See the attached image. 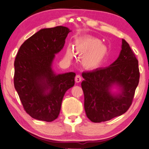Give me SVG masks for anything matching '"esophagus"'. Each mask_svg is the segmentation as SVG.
I'll return each mask as SVG.
<instances>
[{
	"label": "esophagus",
	"instance_id": "esophagus-1",
	"mask_svg": "<svg viewBox=\"0 0 149 149\" xmlns=\"http://www.w3.org/2000/svg\"><path fill=\"white\" fill-rule=\"evenodd\" d=\"M81 79H82V78H81L80 75L78 74L75 77V81H76V83H80L81 81Z\"/></svg>",
	"mask_w": 149,
	"mask_h": 149
}]
</instances>
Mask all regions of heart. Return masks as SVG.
Wrapping results in <instances>:
<instances>
[{
  "label": "heart",
  "instance_id": "b5f03b06",
  "mask_svg": "<svg viewBox=\"0 0 149 149\" xmlns=\"http://www.w3.org/2000/svg\"><path fill=\"white\" fill-rule=\"evenodd\" d=\"M75 50L79 56H83L82 65L88 70H95L100 68L107 58L108 49L102 44L98 38L85 36L75 42ZM66 58L70 61L74 57V52L70 47L66 51Z\"/></svg>",
  "mask_w": 149,
  "mask_h": 149
}]
</instances>
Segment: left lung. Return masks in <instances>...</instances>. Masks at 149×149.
Listing matches in <instances>:
<instances>
[{
	"label": "left lung",
	"instance_id": "obj_1",
	"mask_svg": "<svg viewBox=\"0 0 149 149\" xmlns=\"http://www.w3.org/2000/svg\"><path fill=\"white\" fill-rule=\"evenodd\" d=\"M84 108L94 123L109 121L129 109L139 83L138 61L129 44L122 39L118 58L109 66L82 73ZM117 86L119 92L111 89Z\"/></svg>",
	"mask_w": 149,
	"mask_h": 149
}]
</instances>
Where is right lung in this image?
<instances>
[{
    "mask_svg": "<svg viewBox=\"0 0 149 149\" xmlns=\"http://www.w3.org/2000/svg\"><path fill=\"white\" fill-rule=\"evenodd\" d=\"M70 29L43 28L20 47L14 66V86L24 109L34 119L51 122L58 118L65 93L74 85V72L57 74L56 54L64 47Z\"/></svg>",
    "mask_w": 149,
    "mask_h": 149,
    "instance_id": "1",
    "label": "right lung"
}]
</instances>
